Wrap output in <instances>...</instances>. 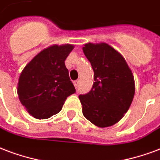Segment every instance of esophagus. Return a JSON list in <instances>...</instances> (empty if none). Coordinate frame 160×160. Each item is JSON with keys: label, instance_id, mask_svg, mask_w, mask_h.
Returning <instances> with one entry per match:
<instances>
[{"label": "esophagus", "instance_id": "1", "mask_svg": "<svg viewBox=\"0 0 160 160\" xmlns=\"http://www.w3.org/2000/svg\"><path fill=\"white\" fill-rule=\"evenodd\" d=\"M73 83H74V86H75V88H78V84H79V80H76V81L73 82Z\"/></svg>", "mask_w": 160, "mask_h": 160}]
</instances>
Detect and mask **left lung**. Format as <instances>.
Wrapping results in <instances>:
<instances>
[{"label": "left lung", "instance_id": "left-lung-1", "mask_svg": "<svg viewBox=\"0 0 160 160\" xmlns=\"http://www.w3.org/2000/svg\"><path fill=\"white\" fill-rule=\"evenodd\" d=\"M82 50L94 72L91 90L78 96L82 114L98 127L113 126L124 116L132 102V72L124 57L108 44L88 43Z\"/></svg>", "mask_w": 160, "mask_h": 160}]
</instances>
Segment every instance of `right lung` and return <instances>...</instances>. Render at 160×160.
Instances as JSON below:
<instances>
[{
	"label": "right lung",
	"mask_w": 160,
	"mask_h": 160,
	"mask_svg": "<svg viewBox=\"0 0 160 160\" xmlns=\"http://www.w3.org/2000/svg\"><path fill=\"white\" fill-rule=\"evenodd\" d=\"M72 44L46 48L34 56L20 74L18 94L22 104L36 119L59 113L68 96L76 92L65 61Z\"/></svg>",
	"instance_id": "add662e5"
}]
</instances>
